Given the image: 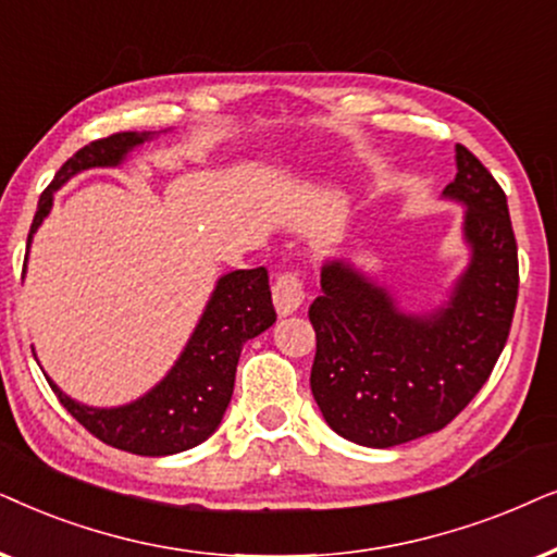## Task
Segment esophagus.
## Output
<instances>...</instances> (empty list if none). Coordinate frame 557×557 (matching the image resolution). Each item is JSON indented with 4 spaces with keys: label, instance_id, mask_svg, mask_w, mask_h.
<instances>
[{
    "label": "esophagus",
    "instance_id": "esophagus-1",
    "mask_svg": "<svg viewBox=\"0 0 557 557\" xmlns=\"http://www.w3.org/2000/svg\"><path fill=\"white\" fill-rule=\"evenodd\" d=\"M302 300H306V290H302L298 274L295 272L280 274L277 283L272 287V302H274V310H277V315L280 318L293 315L295 310L302 306Z\"/></svg>",
    "mask_w": 557,
    "mask_h": 557
}]
</instances>
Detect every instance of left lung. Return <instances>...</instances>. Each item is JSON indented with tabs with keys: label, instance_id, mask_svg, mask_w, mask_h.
Returning a JSON list of instances; mask_svg holds the SVG:
<instances>
[{
	"label": "left lung",
	"instance_id": "8db88e82",
	"mask_svg": "<svg viewBox=\"0 0 557 557\" xmlns=\"http://www.w3.org/2000/svg\"><path fill=\"white\" fill-rule=\"evenodd\" d=\"M443 201L463 209L466 267L435 306L407 308L395 287L346 255L321 267L323 295L308 313L318 341L310 389L333 433L356 446L392 448L438 433L484 387L507 344L520 287L507 196L456 145Z\"/></svg>",
	"mask_w": 557,
	"mask_h": 557
}]
</instances>
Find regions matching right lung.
<instances>
[{
    "mask_svg": "<svg viewBox=\"0 0 557 557\" xmlns=\"http://www.w3.org/2000/svg\"><path fill=\"white\" fill-rule=\"evenodd\" d=\"M160 135L165 132H119V135L96 139L73 154L40 196L33 226H29L27 255L37 228L53 211L55 193L71 177L84 170L124 165L132 152ZM277 315L272 308L264 267L234 270L216 280L183 351L177 354L165 376L145 395L124 405L94 407L65 395L48 374L46 380L65 410L107 446L152 458L183 454V450L201 446L216 433L232 403L242 346L270 329Z\"/></svg>",
    "mask_w": 557,
    "mask_h": 557,
    "instance_id": "obj_1",
    "label": "right lung"
}]
</instances>
